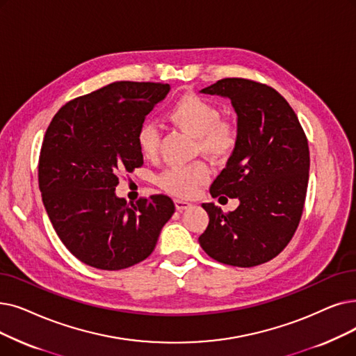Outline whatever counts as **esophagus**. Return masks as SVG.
Returning a JSON list of instances; mask_svg holds the SVG:
<instances>
[{"label": "esophagus", "instance_id": "34e87169", "mask_svg": "<svg viewBox=\"0 0 356 356\" xmlns=\"http://www.w3.org/2000/svg\"><path fill=\"white\" fill-rule=\"evenodd\" d=\"M175 204H176V209L177 211H184V209H188L192 205L191 202H188V200H183V199H176Z\"/></svg>", "mask_w": 356, "mask_h": 356}]
</instances>
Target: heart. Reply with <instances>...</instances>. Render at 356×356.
<instances>
[{
	"label": "heart",
	"instance_id": "b5f03b06",
	"mask_svg": "<svg viewBox=\"0 0 356 356\" xmlns=\"http://www.w3.org/2000/svg\"><path fill=\"white\" fill-rule=\"evenodd\" d=\"M176 127L196 138L197 149L212 160H224L233 154L238 143L236 122L221 119V111L211 102L188 95L176 100L167 113ZM161 135L159 128L145 122L136 132V145L145 159H154L160 149ZM208 179V170L202 163L176 165L164 172L159 183L168 193L189 197Z\"/></svg>",
	"mask_w": 356,
	"mask_h": 356
}]
</instances>
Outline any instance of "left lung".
Returning a JSON list of instances; mask_svg holds the SVG:
<instances>
[{
    "label": "left lung",
    "mask_w": 356,
    "mask_h": 356,
    "mask_svg": "<svg viewBox=\"0 0 356 356\" xmlns=\"http://www.w3.org/2000/svg\"><path fill=\"white\" fill-rule=\"evenodd\" d=\"M200 92L228 97L237 113V147L209 192L240 205L225 213L202 204L209 224L199 244L220 264L261 265L285 249L300 224L310 170L307 136L289 103L266 84L224 79Z\"/></svg>",
    "instance_id": "1"
}]
</instances>
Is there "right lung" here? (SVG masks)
<instances>
[{"mask_svg":"<svg viewBox=\"0 0 356 356\" xmlns=\"http://www.w3.org/2000/svg\"><path fill=\"white\" fill-rule=\"evenodd\" d=\"M168 84L116 81L60 107L46 129L39 189L58 237L83 264L120 270L145 260L175 213L165 195L127 205L120 172L144 164L136 132Z\"/></svg>","mask_w":356,"mask_h":356,"instance_id":"1","label":"right lung"}]
</instances>
